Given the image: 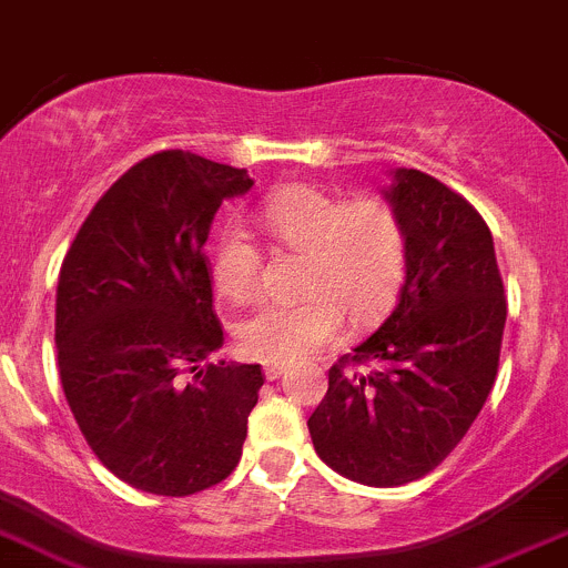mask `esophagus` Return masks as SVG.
I'll return each instance as SVG.
<instances>
[{"instance_id":"obj_1","label":"esophagus","mask_w":568,"mask_h":568,"mask_svg":"<svg viewBox=\"0 0 568 568\" xmlns=\"http://www.w3.org/2000/svg\"><path fill=\"white\" fill-rule=\"evenodd\" d=\"M281 374H284V365H264V376H267V382H275Z\"/></svg>"}]
</instances>
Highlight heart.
I'll list each match as a JSON object with an SVG mask.
<instances>
[{
	"mask_svg": "<svg viewBox=\"0 0 568 568\" xmlns=\"http://www.w3.org/2000/svg\"><path fill=\"white\" fill-rule=\"evenodd\" d=\"M262 229L287 251L304 253L298 304H264L236 326L242 354L267 365L312 359L351 323H374L396 301L404 278L402 220L385 197L343 200L315 186H287L258 209ZM214 284L229 301L258 287L262 253L242 225H225L212 256Z\"/></svg>",
	"mask_w": 568,
	"mask_h": 568,
	"instance_id": "b5f03b06",
	"label": "heart"
}]
</instances>
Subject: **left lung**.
<instances>
[{
    "label": "left lung",
    "instance_id": "8db88e82",
    "mask_svg": "<svg viewBox=\"0 0 568 568\" xmlns=\"http://www.w3.org/2000/svg\"><path fill=\"white\" fill-rule=\"evenodd\" d=\"M385 200L407 242L398 304L332 365L306 420L317 457L371 488L420 479L466 437L496 382L507 317L494 236L463 194L396 170ZM362 361L375 371H349Z\"/></svg>",
    "mask_w": 568,
    "mask_h": 568
}]
</instances>
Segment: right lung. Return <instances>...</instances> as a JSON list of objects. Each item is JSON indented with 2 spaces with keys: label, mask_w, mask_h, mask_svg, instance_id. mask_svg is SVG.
Returning <instances> with one entry per match:
<instances>
[{
  "label": "right lung",
  "mask_w": 568,
  "mask_h": 568,
  "mask_svg": "<svg viewBox=\"0 0 568 568\" xmlns=\"http://www.w3.org/2000/svg\"><path fill=\"white\" fill-rule=\"evenodd\" d=\"M247 170L164 150L119 178L80 225L55 298L58 371L102 466L155 496L223 483L242 457L258 365H203L223 345L206 240Z\"/></svg>",
  "instance_id": "right-lung-1"
}]
</instances>
